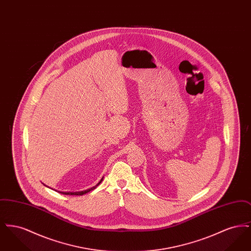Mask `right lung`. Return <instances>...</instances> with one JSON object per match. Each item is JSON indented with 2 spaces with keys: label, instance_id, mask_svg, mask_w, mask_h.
Instances as JSON below:
<instances>
[{
  "label": "right lung",
  "instance_id": "right-lung-1",
  "mask_svg": "<svg viewBox=\"0 0 251 251\" xmlns=\"http://www.w3.org/2000/svg\"><path fill=\"white\" fill-rule=\"evenodd\" d=\"M102 179H103V177L101 178V179L99 181V183L95 185V186H93V187H91V188H89V189H87V190H84V191H80V192H59L60 194H65V195H73V196H82V195H84V194H86V193H88V192L91 191V190H94L96 187L102 181Z\"/></svg>",
  "mask_w": 251,
  "mask_h": 251
}]
</instances>
